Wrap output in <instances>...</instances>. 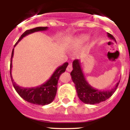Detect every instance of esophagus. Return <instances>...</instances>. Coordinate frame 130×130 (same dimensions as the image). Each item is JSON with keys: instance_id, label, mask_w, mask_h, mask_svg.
<instances>
[{"instance_id": "34e87169", "label": "esophagus", "mask_w": 130, "mask_h": 130, "mask_svg": "<svg viewBox=\"0 0 130 130\" xmlns=\"http://www.w3.org/2000/svg\"><path fill=\"white\" fill-rule=\"evenodd\" d=\"M72 69H73L72 65L71 63H70L69 65H68L67 68V71H68L70 72H71L72 70Z\"/></svg>"}]
</instances>
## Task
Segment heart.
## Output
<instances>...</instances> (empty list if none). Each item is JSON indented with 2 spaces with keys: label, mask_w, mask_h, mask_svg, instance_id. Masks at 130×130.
<instances>
[{
  "label": "heart",
  "mask_w": 130,
  "mask_h": 130,
  "mask_svg": "<svg viewBox=\"0 0 130 130\" xmlns=\"http://www.w3.org/2000/svg\"><path fill=\"white\" fill-rule=\"evenodd\" d=\"M89 39V37L88 36H87V35H84V36H80V37L79 38L78 41H79V42H80V43H84V42L88 41Z\"/></svg>",
  "instance_id": "heart-1"
}]
</instances>
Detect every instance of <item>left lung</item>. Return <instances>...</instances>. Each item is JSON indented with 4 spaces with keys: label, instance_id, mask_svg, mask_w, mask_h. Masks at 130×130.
<instances>
[{
    "label": "left lung",
    "instance_id": "8db88e82",
    "mask_svg": "<svg viewBox=\"0 0 130 130\" xmlns=\"http://www.w3.org/2000/svg\"><path fill=\"white\" fill-rule=\"evenodd\" d=\"M107 36L116 42L112 35L107 33ZM73 70L70 73L72 81L75 84L77 95L81 101L85 104H95L105 101L115 93L120 81L111 90H101L94 89L87 82L84 75L79 60H75L72 63Z\"/></svg>",
    "mask_w": 130,
    "mask_h": 130
}]
</instances>
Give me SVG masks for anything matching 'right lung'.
<instances>
[{
  "label": "right lung",
  "mask_w": 130,
  "mask_h": 130,
  "mask_svg": "<svg viewBox=\"0 0 130 130\" xmlns=\"http://www.w3.org/2000/svg\"><path fill=\"white\" fill-rule=\"evenodd\" d=\"M48 27H37L31 29L27 30L21 36V37L19 38V39L14 45V47L23 38L27 35L33 33L35 32H37V31H46V30L48 29ZM13 55H14V48H13L12 52L11 60H10V74L13 86H14V89L16 90L17 92L18 93V94L24 100L30 103H32V104H36V105L44 106L50 104L54 100L55 97L57 94V84L59 77L61 73L65 71L69 63L67 62H65L62 65L58 67L56 69L55 71L54 72V73H53L52 77L50 78V79H48L43 84L37 86L36 87H29V88L26 87V88H25V87H22L18 86L14 82L12 77L11 70L12 65V61Z\"/></svg>",
  "instance_id": "obj_1"
}]
</instances>
